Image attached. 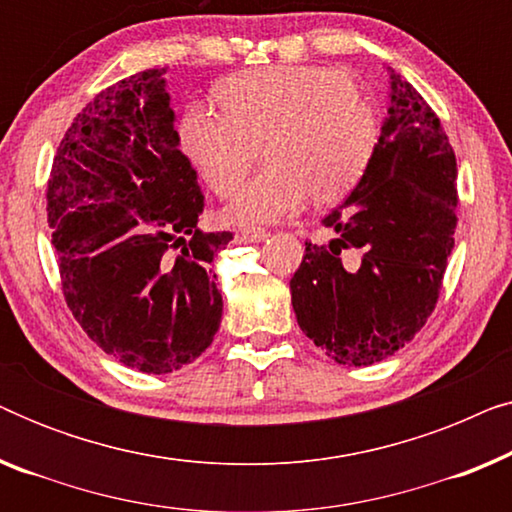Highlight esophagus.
I'll return each mask as SVG.
<instances>
[{"label":"esophagus","mask_w":512,"mask_h":512,"mask_svg":"<svg viewBox=\"0 0 512 512\" xmlns=\"http://www.w3.org/2000/svg\"><path fill=\"white\" fill-rule=\"evenodd\" d=\"M242 237L247 242H263V240H268V233H265V230H261V228H251V230H244Z\"/></svg>","instance_id":"1"}]
</instances>
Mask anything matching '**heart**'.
I'll return each mask as SVG.
<instances>
[{"mask_svg": "<svg viewBox=\"0 0 512 512\" xmlns=\"http://www.w3.org/2000/svg\"><path fill=\"white\" fill-rule=\"evenodd\" d=\"M223 111L188 104L179 121L186 158L219 195L247 177L263 146L268 167L223 209L230 226H268L305 200L333 205L366 174L380 144L375 104L345 69L279 65L221 83Z\"/></svg>", "mask_w": 512, "mask_h": 512, "instance_id": "1", "label": "heart"}]
</instances>
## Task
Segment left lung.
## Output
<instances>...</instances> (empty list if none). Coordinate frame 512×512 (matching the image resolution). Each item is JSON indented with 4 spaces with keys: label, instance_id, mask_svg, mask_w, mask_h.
<instances>
[{
    "label": "left lung",
    "instance_id": "left-lung-1",
    "mask_svg": "<svg viewBox=\"0 0 512 512\" xmlns=\"http://www.w3.org/2000/svg\"><path fill=\"white\" fill-rule=\"evenodd\" d=\"M305 242L291 279L298 326L342 366H373L415 338L436 307L457 228V160L438 116L389 69L380 144L349 198Z\"/></svg>",
    "mask_w": 512,
    "mask_h": 512
}]
</instances>
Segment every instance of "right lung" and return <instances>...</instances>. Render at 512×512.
I'll return each mask as SVG.
<instances>
[{
    "instance_id": "right-lung-1",
    "label": "right lung",
    "mask_w": 512,
    "mask_h": 512,
    "mask_svg": "<svg viewBox=\"0 0 512 512\" xmlns=\"http://www.w3.org/2000/svg\"><path fill=\"white\" fill-rule=\"evenodd\" d=\"M165 69L132 74L86 104L46 193L74 319L102 352L151 375L212 345L223 314L214 258L233 240L198 228L205 195L181 153Z\"/></svg>"
}]
</instances>
